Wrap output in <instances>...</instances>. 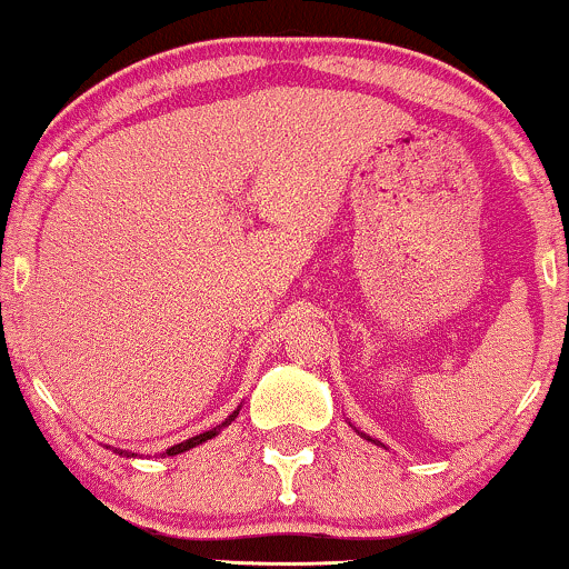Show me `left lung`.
Listing matches in <instances>:
<instances>
[{
    "mask_svg": "<svg viewBox=\"0 0 569 569\" xmlns=\"http://www.w3.org/2000/svg\"><path fill=\"white\" fill-rule=\"evenodd\" d=\"M356 433H361V430H356ZM361 436H363V439H367V441H371V443H380V441L371 439V436H367V433H361ZM380 447H382V443H380Z\"/></svg>",
    "mask_w": 569,
    "mask_h": 569,
    "instance_id": "8db88e82",
    "label": "left lung"
}]
</instances>
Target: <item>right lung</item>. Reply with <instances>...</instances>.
<instances>
[{
  "label": "right lung",
  "instance_id": "right-lung-1",
  "mask_svg": "<svg viewBox=\"0 0 569 569\" xmlns=\"http://www.w3.org/2000/svg\"><path fill=\"white\" fill-rule=\"evenodd\" d=\"M240 415V407L232 411L230 417H227L224 422H221V426H217V428H211V430H206V433H200V436H192V439H187V441H181V443H173L171 449H166V452L162 455H168V457H173V455H184V452H189V449H194V447H200V443H206L208 439H217V436L221 433V430H224L227 426H230V422L234 420V417ZM112 452H117V455H126V457H136L133 452H128V449H114L112 447Z\"/></svg>",
  "mask_w": 569,
  "mask_h": 569
}]
</instances>
